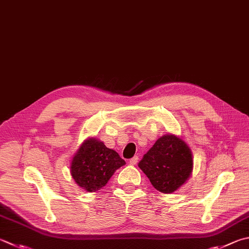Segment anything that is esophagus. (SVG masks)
Instances as JSON below:
<instances>
[{"mask_svg":"<svg viewBox=\"0 0 249 249\" xmlns=\"http://www.w3.org/2000/svg\"><path fill=\"white\" fill-rule=\"evenodd\" d=\"M138 159H139V158H138L137 156H135V157H133V158H132V159H130V160H129V162H128V163H129L130 165H135V164H137V162H138Z\"/></svg>","mask_w":249,"mask_h":249,"instance_id":"esophagus-1","label":"esophagus"}]
</instances>
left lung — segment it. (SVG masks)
I'll use <instances>...</instances> for the list:
<instances>
[{"instance_id": "8db88e82", "label": "left lung", "mask_w": 249, "mask_h": 249, "mask_svg": "<svg viewBox=\"0 0 249 249\" xmlns=\"http://www.w3.org/2000/svg\"><path fill=\"white\" fill-rule=\"evenodd\" d=\"M157 191L171 194L182 186L193 171L187 143L175 135L160 137L138 163Z\"/></svg>"}]
</instances>
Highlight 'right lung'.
Listing matches in <instances>:
<instances>
[{
    "instance_id": "1",
    "label": "right lung",
    "mask_w": 249,
    "mask_h": 249,
    "mask_svg": "<svg viewBox=\"0 0 249 249\" xmlns=\"http://www.w3.org/2000/svg\"><path fill=\"white\" fill-rule=\"evenodd\" d=\"M125 161L113 149L94 137L86 139L71 162V174L86 192L100 191Z\"/></svg>"
}]
</instances>
